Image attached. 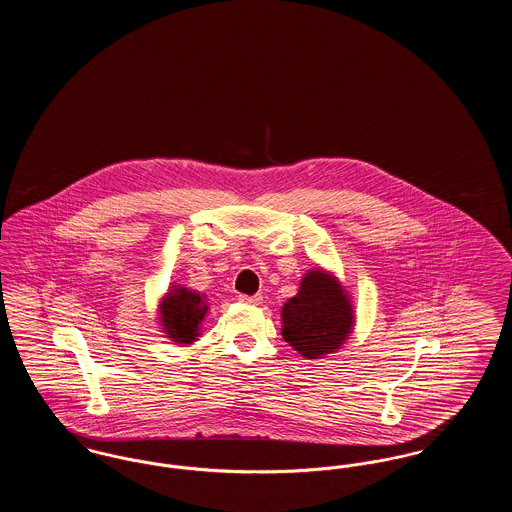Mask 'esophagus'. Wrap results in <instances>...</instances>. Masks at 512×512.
Here are the masks:
<instances>
[{"mask_svg": "<svg viewBox=\"0 0 512 512\" xmlns=\"http://www.w3.org/2000/svg\"><path fill=\"white\" fill-rule=\"evenodd\" d=\"M240 301L247 303V305H261L263 295H240Z\"/></svg>", "mask_w": 512, "mask_h": 512, "instance_id": "esophagus-1", "label": "esophagus"}]
</instances>
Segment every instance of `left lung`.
I'll return each mask as SVG.
<instances>
[{
    "label": "left lung",
    "instance_id": "obj_1",
    "mask_svg": "<svg viewBox=\"0 0 512 512\" xmlns=\"http://www.w3.org/2000/svg\"><path fill=\"white\" fill-rule=\"evenodd\" d=\"M353 326L349 293L322 267L307 270L297 293L282 307V338L305 359L336 353L349 340Z\"/></svg>",
    "mask_w": 512,
    "mask_h": 512
}]
</instances>
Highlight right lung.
<instances>
[{
    "mask_svg": "<svg viewBox=\"0 0 512 512\" xmlns=\"http://www.w3.org/2000/svg\"><path fill=\"white\" fill-rule=\"evenodd\" d=\"M159 324L176 345H192L201 336V324L209 313L205 293L194 292L182 284H171L161 297Z\"/></svg>",
    "mask_w": 512,
    "mask_h": 512,
    "instance_id": "obj_1",
    "label": "right lung"
}]
</instances>
